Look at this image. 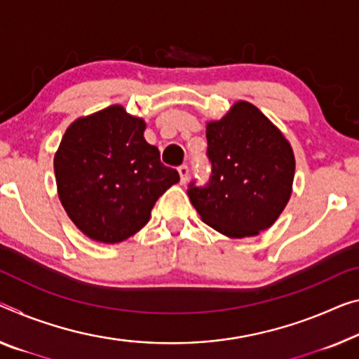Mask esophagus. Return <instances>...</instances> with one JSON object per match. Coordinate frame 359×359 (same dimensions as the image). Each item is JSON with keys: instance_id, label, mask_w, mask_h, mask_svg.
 I'll return each mask as SVG.
<instances>
[{"instance_id": "1", "label": "esophagus", "mask_w": 359, "mask_h": 359, "mask_svg": "<svg viewBox=\"0 0 359 359\" xmlns=\"http://www.w3.org/2000/svg\"><path fill=\"white\" fill-rule=\"evenodd\" d=\"M178 173H180V183L186 184L187 178H189V168H187V165H181L178 168Z\"/></svg>"}]
</instances>
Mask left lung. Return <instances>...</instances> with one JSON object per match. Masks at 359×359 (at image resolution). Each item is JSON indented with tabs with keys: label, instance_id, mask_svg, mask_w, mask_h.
Returning a JSON list of instances; mask_svg holds the SVG:
<instances>
[{
	"label": "left lung",
	"instance_id": "1",
	"mask_svg": "<svg viewBox=\"0 0 359 359\" xmlns=\"http://www.w3.org/2000/svg\"><path fill=\"white\" fill-rule=\"evenodd\" d=\"M205 135L210 181L203 187L191 183L187 191L202 222L233 239L271 228L287 205L295 175L283 131L253 104L239 101L208 122Z\"/></svg>",
	"mask_w": 359,
	"mask_h": 359
}]
</instances>
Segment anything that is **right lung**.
Instances as JSON below:
<instances>
[{
    "label": "right lung",
    "instance_id": "1",
    "mask_svg": "<svg viewBox=\"0 0 359 359\" xmlns=\"http://www.w3.org/2000/svg\"><path fill=\"white\" fill-rule=\"evenodd\" d=\"M146 122L109 106L72 122L54 156L59 201L86 237L117 244L147 224L151 210L180 181L144 140Z\"/></svg>",
    "mask_w": 359,
    "mask_h": 359
}]
</instances>
